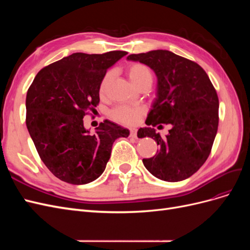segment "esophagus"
Instances as JSON below:
<instances>
[{
    "mask_svg": "<svg viewBox=\"0 0 250 250\" xmlns=\"http://www.w3.org/2000/svg\"><path fill=\"white\" fill-rule=\"evenodd\" d=\"M130 137L137 138V129H135V128H131L130 129Z\"/></svg>",
    "mask_w": 250,
    "mask_h": 250,
    "instance_id": "1",
    "label": "esophagus"
}]
</instances>
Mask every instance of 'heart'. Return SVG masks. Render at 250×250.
I'll use <instances>...</instances> for the list:
<instances>
[{"instance_id": "heart-1", "label": "heart", "mask_w": 250, "mask_h": 250, "mask_svg": "<svg viewBox=\"0 0 250 250\" xmlns=\"http://www.w3.org/2000/svg\"><path fill=\"white\" fill-rule=\"evenodd\" d=\"M128 77L133 85L139 86L142 83L147 81H152V75H151L150 70L145 64L142 63H133L127 70ZM111 79V73H107L103 77L101 84H100V94L103 95L106 90L109 82ZM144 109L141 106H134V105H121L117 108L113 109L112 117L120 122L125 124H134L138 122L140 117L143 115Z\"/></svg>"}]
</instances>
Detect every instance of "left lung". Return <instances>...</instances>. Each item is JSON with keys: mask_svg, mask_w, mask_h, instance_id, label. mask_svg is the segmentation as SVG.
<instances>
[{"mask_svg": "<svg viewBox=\"0 0 250 250\" xmlns=\"http://www.w3.org/2000/svg\"><path fill=\"white\" fill-rule=\"evenodd\" d=\"M127 60L146 64L157 79L147 126L140 128L138 137L153 139L160 149L153 157L144 158L143 164L158 179L185 180L200 169L210 153L219 122L216 89L199 64L171 51L131 54ZM160 123L172 126L165 138L150 127Z\"/></svg>", "mask_w": 250, "mask_h": 250, "instance_id": "left-lung-1", "label": "left lung"}]
</instances>
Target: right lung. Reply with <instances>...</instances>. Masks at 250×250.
Instances as JSON below:
<instances>
[{"instance_id":"right-lung-1","label":"right lung","mask_w":250,"mask_h":250,"mask_svg":"<svg viewBox=\"0 0 250 250\" xmlns=\"http://www.w3.org/2000/svg\"><path fill=\"white\" fill-rule=\"evenodd\" d=\"M127 54L74 53L43 67L26 98V125L46 167L60 180L86 185L101 176L112 144L129 130L105 120L90 133L85 113L100 101L99 90L107 70Z\"/></svg>"}]
</instances>
